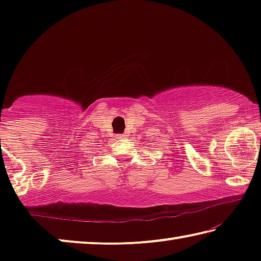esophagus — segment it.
I'll use <instances>...</instances> for the list:
<instances>
[{"label": "esophagus", "instance_id": "34e87169", "mask_svg": "<svg viewBox=\"0 0 261 261\" xmlns=\"http://www.w3.org/2000/svg\"><path fill=\"white\" fill-rule=\"evenodd\" d=\"M124 137H125V135H117V138H120V139H122V138H124Z\"/></svg>", "mask_w": 261, "mask_h": 261}]
</instances>
